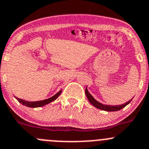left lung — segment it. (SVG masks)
<instances>
[{"mask_svg": "<svg viewBox=\"0 0 149 149\" xmlns=\"http://www.w3.org/2000/svg\"><path fill=\"white\" fill-rule=\"evenodd\" d=\"M85 93H86V96L87 99L89 101V102L93 105V106L95 107L97 109H102V110H104V111H107V112H115V111H118L120 110L121 109L124 108L125 107L127 106L129 103L131 102V100H133V98L131 99L130 100H129L128 102H127L123 104H119V105H109V104H103L100 102H98L97 100H96L93 97V96L88 92V89H87V87L86 88L85 90Z\"/></svg>", "mask_w": 149, "mask_h": 149, "instance_id": "8db88e82", "label": "left lung"}]
</instances>
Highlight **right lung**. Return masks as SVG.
I'll return each instance as SVG.
<instances>
[{"mask_svg":"<svg viewBox=\"0 0 149 149\" xmlns=\"http://www.w3.org/2000/svg\"><path fill=\"white\" fill-rule=\"evenodd\" d=\"M61 92H62V89L60 90L57 94H55V95L52 96V97H49V98L46 99L44 100H40V101H36V102H29L26 101V100H23L22 99H19L17 97H15V98L18 100L22 104L24 105V106L28 107H31V108H35V107H43L45 105L49 104L52 102L55 101L60 95H61Z\"/></svg>","mask_w":149,"mask_h":149,"instance_id":"1","label":"right lung"}]
</instances>
